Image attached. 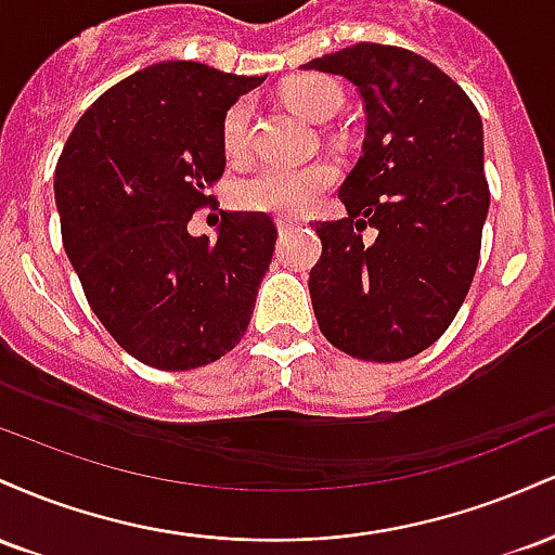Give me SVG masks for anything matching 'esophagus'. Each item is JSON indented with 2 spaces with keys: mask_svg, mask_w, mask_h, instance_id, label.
Returning a JSON list of instances; mask_svg holds the SVG:
<instances>
[{
  "mask_svg": "<svg viewBox=\"0 0 555 555\" xmlns=\"http://www.w3.org/2000/svg\"><path fill=\"white\" fill-rule=\"evenodd\" d=\"M276 229H279V234H289V232H295V229H299V224L292 219H276Z\"/></svg>",
  "mask_w": 555,
  "mask_h": 555,
  "instance_id": "34e87169",
  "label": "esophagus"
}]
</instances>
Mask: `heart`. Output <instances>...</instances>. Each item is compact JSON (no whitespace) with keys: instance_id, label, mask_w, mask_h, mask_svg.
Listing matches in <instances>:
<instances>
[{"instance_id":"obj_1","label":"heart","mask_w":555,"mask_h":555,"mask_svg":"<svg viewBox=\"0 0 555 555\" xmlns=\"http://www.w3.org/2000/svg\"><path fill=\"white\" fill-rule=\"evenodd\" d=\"M284 99L297 114L310 122H328L344 104L341 88L323 75H299L284 86ZM221 143L227 156H242L250 143V101L240 99L224 114ZM336 171L328 164L310 167H263L237 182L234 201L242 208L276 216H305L321 201V195L334 184Z\"/></svg>"}]
</instances>
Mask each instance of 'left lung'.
<instances>
[{"label":"left lung","instance_id":"8db88e82","mask_svg":"<svg viewBox=\"0 0 555 555\" xmlns=\"http://www.w3.org/2000/svg\"><path fill=\"white\" fill-rule=\"evenodd\" d=\"M302 67L347 78L367 117L362 156L339 190L347 219L315 221L318 326L358 360H410L441 339L473 284L490 203L482 119L410 49L354 43ZM367 225L373 243L361 242Z\"/></svg>","mask_w":555,"mask_h":555}]
</instances>
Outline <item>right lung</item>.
<instances>
[{
  "mask_svg": "<svg viewBox=\"0 0 555 555\" xmlns=\"http://www.w3.org/2000/svg\"><path fill=\"white\" fill-rule=\"evenodd\" d=\"M263 78L158 62L112 86L75 125L54 171L62 242L88 305L132 358L193 371L237 347L276 224L224 211L219 237L188 221L224 175V114Z\"/></svg>",
  "mask_w": 555,
  "mask_h": 555,
  "instance_id": "add662e5",
  "label": "right lung"
}]
</instances>
